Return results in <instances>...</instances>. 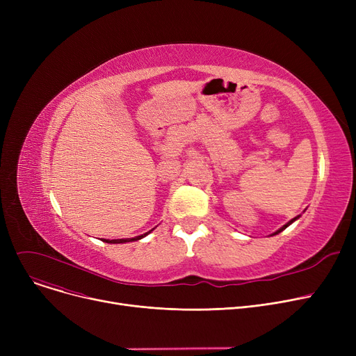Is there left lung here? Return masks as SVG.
I'll return each instance as SVG.
<instances>
[{"instance_id":"obj_1","label":"left lung","mask_w":356,"mask_h":356,"mask_svg":"<svg viewBox=\"0 0 356 356\" xmlns=\"http://www.w3.org/2000/svg\"><path fill=\"white\" fill-rule=\"evenodd\" d=\"M298 218H300V215H298V216H296V218H293V219H291V220H289V222H287V223H286V225H283V227H282V228H280V229H278V231H275V232H274V234H273V235H277V234H280V232H282V231H284V229H286V228H287V227H289V225H291V223H293V222H294V220H296V219H298Z\"/></svg>"}]
</instances>
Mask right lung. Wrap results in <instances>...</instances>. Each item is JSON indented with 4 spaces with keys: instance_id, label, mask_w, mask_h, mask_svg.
Here are the masks:
<instances>
[{
    "instance_id": "right-lung-1",
    "label": "right lung",
    "mask_w": 356,
    "mask_h": 356,
    "mask_svg": "<svg viewBox=\"0 0 356 356\" xmlns=\"http://www.w3.org/2000/svg\"><path fill=\"white\" fill-rule=\"evenodd\" d=\"M154 229V228H153ZM152 229V231H153ZM152 231H148V232H145V234H143V235H138V236H134V238H124V239H105L104 242H108V244H125V242H133V241H138V239H141V238H144L145 235H148L149 232Z\"/></svg>"
}]
</instances>
